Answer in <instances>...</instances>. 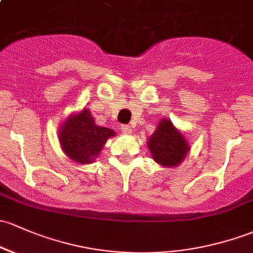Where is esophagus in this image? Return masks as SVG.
Instances as JSON below:
<instances>
[{
	"label": "esophagus",
	"instance_id": "obj_1",
	"mask_svg": "<svg viewBox=\"0 0 253 253\" xmlns=\"http://www.w3.org/2000/svg\"><path fill=\"white\" fill-rule=\"evenodd\" d=\"M121 130H122V132H123V134H126V135H130V134H131V131H132L131 126H122Z\"/></svg>",
	"mask_w": 253,
	"mask_h": 253
}]
</instances>
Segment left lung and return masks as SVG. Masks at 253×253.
Wrapping results in <instances>:
<instances>
[{
  "label": "left lung",
  "instance_id": "left-lung-1",
  "mask_svg": "<svg viewBox=\"0 0 253 253\" xmlns=\"http://www.w3.org/2000/svg\"><path fill=\"white\" fill-rule=\"evenodd\" d=\"M147 147L152 159L163 168L178 167L191 149L183 132L169 118L160 119L156 131L148 137Z\"/></svg>",
  "mask_w": 253,
  "mask_h": 253
}]
</instances>
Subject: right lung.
<instances>
[{
    "mask_svg": "<svg viewBox=\"0 0 253 253\" xmlns=\"http://www.w3.org/2000/svg\"><path fill=\"white\" fill-rule=\"evenodd\" d=\"M58 134L62 152L82 165L94 163L108 138L116 136L115 130L95 124L94 117L86 107L67 116Z\"/></svg>",
    "mask_w": 253,
    "mask_h": 253,
    "instance_id": "right-lung-1",
    "label": "right lung"
}]
</instances>
